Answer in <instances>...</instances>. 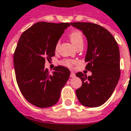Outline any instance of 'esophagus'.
<instances>
[{
    "instance_id": "esophagus-1",
    "label": "esophagus",
    "mask_w": 131,
    "mask_h": 131,
    "mask_svg": "<svg viewBox=\"0 0 131 131\" xmlns=\"http://www.w3.org/2000/svg\"><path fill=\"white\" fill-rule=\"evenodd\" d=\"M75 73L73 72H71V74H70V77L71 78H74V77H75Z\"/></svg>"
}]
</instances>
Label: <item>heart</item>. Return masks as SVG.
Listing matches in <instances>:
<instances>
[{"instance_id":"1","label":"heart","mask_w":131,"mask_h":131,"mask_svg":"<svg viewBox=\"0 0 131 131\" xmlns=\"http://www.w3.org/2000/svg\"><path fill=\"white\" fill-rule=\"evenodd\" d=\"M69 37H70V39L72 41V43L74 45V46L77 48L80 46L83 45V34H82L81 32L79 31V30L73 31L69 35ZM59 44H60V41L59 40V41H57L56 46H55L56 49L58 48L59 46ZM61 63L65 66L71 68L75 64V61L73 60H70V59H65V60H63L61 62Z\"/></svg>"}]
</instances>
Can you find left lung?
Masks as SVG:
<instances>
[{"instance_id": "left-lung-1", "label": "left lung", "mask_w": 131, "mask_h": 131, "mask_svg": "<svg viewBox=\"0 0 131 131\" xmlns=\"http://www.w3.org/2000/svg\"><path fill=\"white\" fill-rule=\"evenodd\" d=\"M88 39L85 69L92 72L87 77L78 72L81 87L76 90L77 98L83 106L97 107L103 104L114 92L120 77L119 50L111 33L99 24L91 22H71Z\"/></svg>"}]
</instances>
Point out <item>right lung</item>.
I'll return each instance as SVG.
<instances>
[{
    "instance_id": "obj_1",
    "label": "right lung",
    "mask_w": 131,
    "mask_h": 131,
    "mask_svg": "<svg viewBox=\"0 0 131 131\" xmlns=\"http://www.w3.org/2000/svg\"><path fill=\"white\" fill-rule=\"evenodd\" d=\"M68 22H38L24 31L14 54V64L18 88L24 98L39 108L51 107L58 102L61 91L70 71L58 66L50 74L46 59L54 56L55 46Z\"/></svg>"
}]
</instances>
